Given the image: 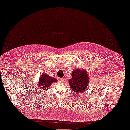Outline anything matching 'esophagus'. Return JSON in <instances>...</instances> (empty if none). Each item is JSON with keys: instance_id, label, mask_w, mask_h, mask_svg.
<instances>
[{"instance_id": "esophagus-1", "label": "esophagus", "mask_w": 130, "mask_h": 130, "mask_svg": "<svg viewBox=\"0 0 130 130\" xmlns=\"http://www.w3.org/2000/svg\"><path fill=\"white\" fill-rule=\"evenodd\" d=\"M65 80V79L63 78H60V81L61 82H64V81Z\"/></svg>"}]
</instances>
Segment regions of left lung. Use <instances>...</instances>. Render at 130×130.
I'll use <instances>...</instances> for the list:
<instances>
[{"instance_id":"8db88e82","label":"left lung","mask_w":130,"mask_h":130,"mask_svg":"<svg viewBox=\"0 0 130 130\" xmlns=\"http://www.w3.org/2000/svg\"><path fill=\"white\" fill-rule=\"evenodd\" d=\"M72 77L69 81L72 90L75 93H80L86 89L88 85L89 79L85 71L75 69L72 74Z\"/></svg>"}]
</instances>
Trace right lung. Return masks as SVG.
Returning a JSON list of instances; mask_svg holds the SVG:
<instances>
[{"instance_id":"add662e5","label":"right lung","mask_w":130,"mask_h":130,"mask_svg":"<svg viewBox=\"0 0 130 130\" xmlns=\"http://www.w3.org/2000/svg\"><path fill=\"white\" fill-rule=\"evenodd\" d=\"M57 80L56 78L52 77L48 75L47 74H43L42 76H41L39 81V85L43 90H47L49 88L50 85L53 82H56Z\"/></svg>"}]
</instances>
